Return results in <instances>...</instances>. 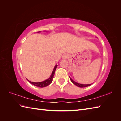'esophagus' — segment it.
Segmentation results:
<instances>
[{
    "mask_svg": "<svg viewBox=\"0 0 121 121\" xmlns=\"http://www.w3.org/2000/svg\"><path fill=\"white\" fill-rule=\"evenodd\" d=\"M68 56H69L67 54H65L63 56V58H64V59H67V58H68Z\"/></svg>",
    "mask_w": 121,
    "mask_h": 121,
    "instance_id": "1",
    "label": "esophagus"
}]
</instances>
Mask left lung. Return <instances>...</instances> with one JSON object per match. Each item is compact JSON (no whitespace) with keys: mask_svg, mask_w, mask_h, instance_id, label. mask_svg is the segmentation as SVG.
Instances as JSON below:
<instances>
[{"mask_svg":"<svg viewBox=\"0 0 121 121\" xmlns=\"http://www.w3.org/2000/svg\"><path fill=\"white\" fill-rule=\"evenodd\" d=\"M69 78H70V80H71V82L74 84H75V85H76L77 86H78V87H81V88H83V87H88V86H90L91 84H79V83H77V82H75L74 80H73L70 77H69Z\"/></svg>","mask_w":121,"mask_h":121,"instance_id":"8db88e82","label":"left lung"}]
</instances>
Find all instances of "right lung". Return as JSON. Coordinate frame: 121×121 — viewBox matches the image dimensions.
<instances>
[{"label":"right lung","mask_w":121,"mask_h":121,"mask_svg":"<svg viewBox=\"0 0 121 121\" xmlns=\"http://www.w3.org/2000/svg\"><path fill=\"white\" fill-rule=\"evenodd\" d=\"M57 67V65H56V66L54 67L52 74L50 76V77L48 79H46V80H45V81L41 82H33L30 81H29V80H28V79H27V80L29 82V83H30L31 84H33V85L35 86H37V87H40V88L45 87L49 85V84L52 82L53 78V76L54 75V73H55V71H56V69Z\"/></svg>","instance_id":"add662e5"}]
</instances>
